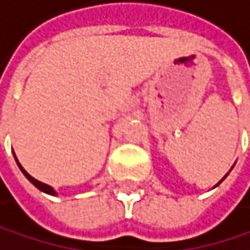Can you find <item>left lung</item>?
<instances>
[{
  "label": "left lung",
  "instance_id": "1",
  "mask_svg": "<svg viewBox=\"0 0 250 250\" xmlns=\"http://www.w3.org/2000/svg\"><path fill=\"white\" fill-rule=\"evenodd\" d=\"M226 175H228V174H226ZM226 175H225V177H223V179H222V180H220V182H218V183H222V182H223V180H225V179H226ZM218 183H217V185H218ZM217 185H215V186H217Z\"/></svg>",
  "mask_w": 250,
  "mask_h": 250
}]
</instances>
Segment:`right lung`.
<instances>
[{"mask_svg": "<svg viewBox=\"0 0 250 250\" xmlns=\"http://www.w3.org/2000/svg\"><path fill=\"white\" fill-rule=\"evenodd\" d=\"M13 156H15V154H13ZM15 160H16V157H15ZM16 163H18L20 169L22 171V174H24L25 177L28 179V182H32V183H33V185L36 186V188H38L39 191H42V192H47V194H50V195H56V191H55V189L52 188V186H48V185H45V183H42V182H39V180L33 179L32 175L28 174V172H27V171H25V169H24V168H22V167L20 165V162H18V160H16Z\"/></svg>", "mask_w": 250, "mask_h": 250, "instance_id": "add662e5", "label": "right lung"}]
</instances>
